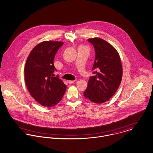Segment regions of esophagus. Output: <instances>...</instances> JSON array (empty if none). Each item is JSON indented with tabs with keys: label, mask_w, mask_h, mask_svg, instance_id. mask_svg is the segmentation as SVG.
Returning a JSON list of instances; mask_svg holds the SVG:
<instances>
[{
	"label": "esophagus",
	"mask_w": 153,
	"mask_h": 153,
	"mask_svg": "<svg viewBox=\"0 0 153 153\" xmlns=\"http://www.w3.org/2000/svg\"><path fill=\"white\" fill-rule=\"evenodd\" d=\"M75 81H68V82L70 83V84H71V83L75 82Z\"/></svg>",
	"instance_id": "obj_1"
}]
</instances>
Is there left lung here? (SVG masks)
<instances>
[{"instance_id": "obj_1", "label": "left lung", "mask_w": 153, "mask_h": 153, "mask_svg": "<svg viewBox=\"0 0 153 153\" xmlns=\"http://www.w3.org/2000/svg\"><path fill=\"white\" fill-rule=\"evenodd\" d=\"M95 51L92 67L83 96L96 103L108 101L117 90L122 81L123 69L119 53L108 42L100 38L88 40Z\"/></svg>"}]
</instances>
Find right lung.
Segmentation results:
<instances>
[{"label": "right lung", "instance_id": "obj_1", "mask_svg": "<svg viewBox=\"0 0 153 153\" xmlns=\"http://www.w3.org/2000/svg\"><path fill=\"white\" fill-rule=\"evenodd\" d=\"M61 42H43L31 50L25 68V81L28 90L37 102L48 108L55 106L63 97L67 86L54 76L56 71L54 59Z\"/></svg>", "mask_w": 153, "mask_h": 153}]
</instances>
